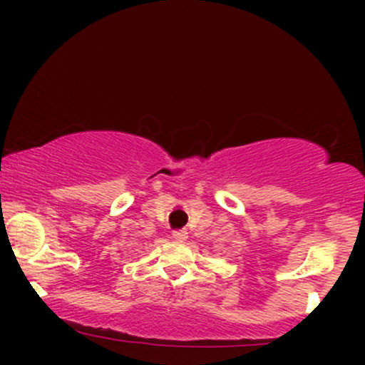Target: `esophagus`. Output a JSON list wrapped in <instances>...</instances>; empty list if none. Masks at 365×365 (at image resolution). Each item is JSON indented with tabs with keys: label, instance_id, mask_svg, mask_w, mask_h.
<instances>
[{
	"label": "esophagus",
	"instance_id": "obj_1",
	"mask_svg": "<svg viewBox=\"0 0 365 365\" xmlns=\"http://www.w3.org/2000/svg\"><path fill=\"white\" fill-rule=\"evenodd\" d=\"M171 235H173L175 240H178V242H183V240H187V237H188V232H187L185 228H182V230H175V232L171 233Z\"/></svg>",
	"mask_w": 365,
	"mask_h": 365
}]
</instances>
